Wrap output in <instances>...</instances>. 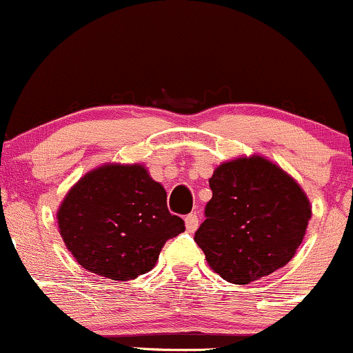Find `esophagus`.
Wrapping results in <instances>:
<instances>
[{
  "mask_svg": "<svg viewBox=\"0 0 353 353\" xmlns=\"http://www.w3.org/2000/svg\"><path fill=\"white\" fill-rule=\"evenodd\" d=\"M185 228H188L189 233H194L197 230V226H199V216L196 214V212H191V214L185 216Z\"/></svg>",
  "mask_w": 353,
  "mask_h": 353,
  "instance_id": "obj_1",
  "label": "esophagus"
}]
</instances>
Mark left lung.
<instances>
[{"instance_id": "8db88e82", "label": "left lung", "mask_w": 353, "mask_h": 353, "mask_svg": "<svg viewBox=\"0 0 353 353\" xmlns=\"http://www.w3.org/2000/svg\"><path fill=\"white\" fill-rule=\"evenodd\" d=\"M194 241L226 281L248 285L285 266L303 241L312 209L295 179L266 159L224 162Z\"/></svg>"}]
</instances>
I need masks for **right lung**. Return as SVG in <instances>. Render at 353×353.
Here are the masks:
<instances>
[{
	"instance_id": "obj_1",
	"label": "right lung",
	"mask_w": 353,
	"mask_h": 353,
	"mask_svg": "<svg viewBox=\"0 0 353 353\" xmlns=\"http://www.w3.org/2000/svg\"><path fill=\"white\" fill-rule=\"evenodd\" d=\"M68 251L85 270L127 281L150 271L165 241L185 230L142 165L108 164L82 177L58 209Z\"/></svg>"
}]
</instances>
